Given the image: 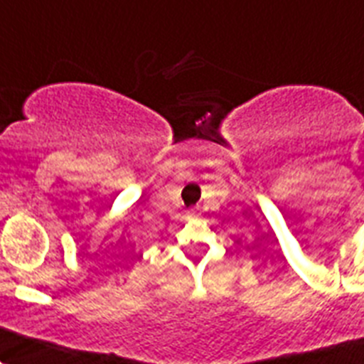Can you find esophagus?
Returning a JSON list of instances; mask_svg holds the SVG:
<instances>
[{"mask_svg":"<svg viewBox=\"0 0 364 364\" xmlns=\"http://www.w3.org/2000/svg\"><path fill=\"white\" fill-rule=\"evenodd\" d=\"M193 215H196L193 211H188V217H193Z\"/></svg>","mask_w":364,"mask_h":364,"instance_id":"esophagus-1","label":"esophagus"}]
</instances>
